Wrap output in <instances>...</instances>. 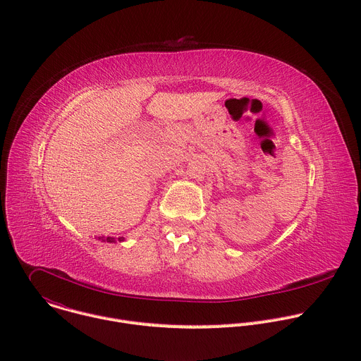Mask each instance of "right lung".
Wrapping results in <instances>:
<instances>
[{"label": "right lung", "mask_w": 361, "mask_h": 361, "mask_svg": "<svg viewBox=\"0 0 361 361\" xmlns=\"http://www.w3.org/2000/svg\"><path fill=\"white\" fill-rule=\"evenodd\" d=\"M98 240L107 241V243H114V241H116V238H113V237H107V238H104V237H98ZM123 240H124L123 237H118V240H117V241H123Z\"/></svg>", "instance_id": "1"}]
</instances>
